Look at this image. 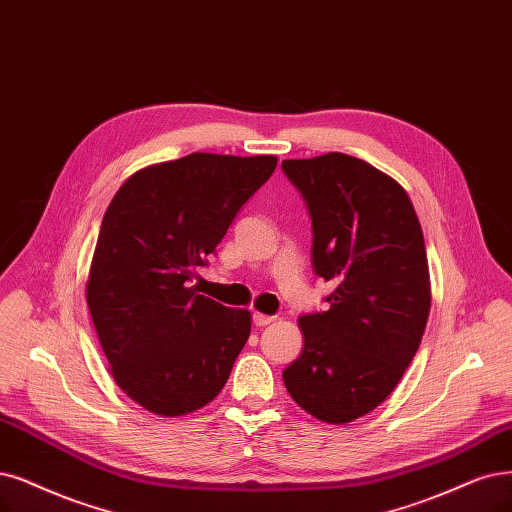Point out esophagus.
Instances as JSON below:
<instances>
[{
    "label": "esophagus",
    "mask_w": 512,
    "mask_h": 512,
    "mask_svg": "<svg viewBox=\"0 0 512 512\" xmlns=\"http://www.w3.org/2000/svg\"><path fill=\"white\" fill-rule=\"evenodd\" d=\"M253 323H255V327H268V325H272V323H274V316L255 312V314H253Z\"/></svg>",
    "instance_id": "1"
}]
</instances>
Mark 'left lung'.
<instances>
[{
    "mask_svg": "<svg viewBox=\"0 0 512 512\" xmlns=\"http://www.w3.org/2000/svg\"><path fill=\"white\" fill-rule=\"evenodd\" d=\"M312 219L314 274L329 310L299 316L304 350L282 380L314 418L346 424L388 399L420 348L430 312L422 227L405 189L346 154L285 160Z\"/></svg>",
    "mask_w": 512,
    "mask_h": 512,
    "instance_id": "left-lung-1",
    "label": "left lung"
}]
</instances>
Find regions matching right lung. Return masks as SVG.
<instances>
[{
    "mask_svg": "<svg viewBox=\"0 0 512 512\" xmlns=\"http://www.w3.org/2000/svg\"><path fill=\"white\" fill-rule=\"evenodd\" d=\"M276 162L189 154L139 170L107 206L86 301L113 380L147 411L192 413L230 377L251 314L192 282Z\"/></svg>",
    "mask_w": 512,
    "mask_h": 512,
    "instance_id": "1",
    "label": "right lung"
}]
</instances>
